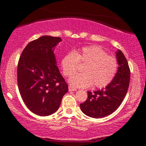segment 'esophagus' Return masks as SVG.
Returning a JSON list of instances; mask_svg holds the SVG:
<instances>
[{
  "mask_svg": "<svg viewBox=\"0 0 146 146\" xmlns=\"http://www.w3.org/2000/svg\"><path fill=\"white\" fill-rule=\"evenodd\" d=\"M68 90L69 91H76V90H77V89H76V88H74V87L72 86V85H69V86H68Z\"/></svg>",
  "mask_w": 146,
  "mask_h": 146,
  "instance_id": "esophagus-1",
  "label": "esophagus"
}]
</instances>
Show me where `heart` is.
<instances>
[{"label":"heart","mask_w":146,"mask_h":146,"mask_svg":"<svg viewBox=\"0 0 146 146\" xmlns=\"http://www.w3.org/2000/svg\"><path fill=\"white\" fill-rule=\"evenodd\" d=\"M85 62L84 73L72 76L69 82L79 88H95L107 86L117 74L118 62L114 57L98 45L86 46L66 54L61 59L63 74L66 77L72 76L77 69L78 62Z\"/></svg>","instance_id":"b5f03b06"}]
</instances>
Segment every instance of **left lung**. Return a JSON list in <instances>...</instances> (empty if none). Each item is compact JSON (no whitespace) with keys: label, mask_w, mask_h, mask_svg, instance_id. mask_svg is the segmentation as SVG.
<instances>
[{"label":"left lung","mask_w":146,"mask_h":146,"mask_svg":"<svg viewBox=\"0 0 146 146\" xmlns=\"http://www.w3.org/2000/svg\"><path fill=\"white\" fill-rule=\"evenodd\" d=\"M119 68L113 80L106 88L88 92V99L80 104L82 111L92 118H102L114 112L126 95L130 82V68L121 51L117 53Z\"/></svg>","instance_id":"obj_1"}]
</instances>
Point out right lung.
I'll list each match as a JSON object with an SVG mask.
<instances>
[{
	"mask_svg": "<svg viewBox=\"0 0 146 146\" xmlns=\"http://www.w3.org/2000/svg\"><path fill=\"white\" fill-rule=\"evenodd\" d=\"M61 41L60 37L41 36L26 46L19 59V91L27 108L36 115L56 112L68 91L54 54V47Z\"/></svg>",
	"mask_w": 146,
	"mask_h": 146,
	"instance_id": "right-lung-1",
	"label": "right lung"
}]
</instances>
